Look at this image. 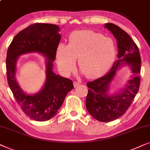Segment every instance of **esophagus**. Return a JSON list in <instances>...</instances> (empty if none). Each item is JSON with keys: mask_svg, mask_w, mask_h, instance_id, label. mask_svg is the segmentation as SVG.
I'll use <instances>...</instances> for the list:
<instances>
[{"mask_svg": "<svg viewBox=\"0 0 150 150\" xmlns=\"http://www.w3.org/2000/svg\"><path fill=\"white\" fill-rule=\"evenodd\" d=\"M80 84H81V83H80V82H78V81H74V87H79V86L80 85Z\"/></svg>", "mask_w": 150, "mask_h": 150, "instance_id": "obj_1", "label": "esophagus"}]
</instances>
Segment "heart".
Returning a JSON list of instances; mask_svg holds the SVG:
<instances>
[{
  "instance_id": "b5f03b06",
  "label": "heart",
  "mask_w": 150,
  "mask_h": 150,
  "mask_svg": "<svg viewBox=\"0 0 150 150\" xmlns=\"http://www.w3.org/2000/svg\"><path fill=\"white\" fill-rule=\"evenodd\" d=\"M116 54L111 38L91 30L71 33L68 44L59 43L56 48L57 67L68 76L75 70L76 58L83 74L96 79L104 74L113 63Z\"/></svg>"
}]
</instances>
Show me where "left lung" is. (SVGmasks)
Instances as JSON below:
<instances>
[{"instance_id": "1", "label": "left lung", "mask_w": 150, "mask_h": 150, "mask_svg": "<svg viewBox=\"0 0 150 150\" xmlns=\"http://www.w3.org/2000/svg\"><path fill=\"white\" fill-rule=\"evenodd\" d=\"M116 38L118 60L115 61L110 70L105 76L87 83L88 94L86 108L91 115L100 122H108L124 115L138 93L140 86L141 56L132 39L126 31L112 23L105 24ZM124 64L130 67L132 75L125 87L119 93H108L109 87L116 71Z\"/></svg>"}]
</instances>
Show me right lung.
Here are the masks:
<instances>
[{"mask_svg": "<svg viewBox=\"0 0 150 150\" xmlns=\"http://www.w3.org/2000/svg\"><path fill=\"white\" fill-rule=\"evenodd\" d=\"M56 24L35 23L18 33L8 48L6 59L7 81L14 98L24 113L33 120L45 122L57 113L68 92L74 89L70 79L56 75L53 61L61 35ZM30 52L44 55L46 60L47 78L45 85L35 94L24 93L15 78L18 56Z\"/></svg>", "mask_w": 150, "mask_h": 150, "instance_id": "add662e5", "label": "right lung"}]
</instances>
